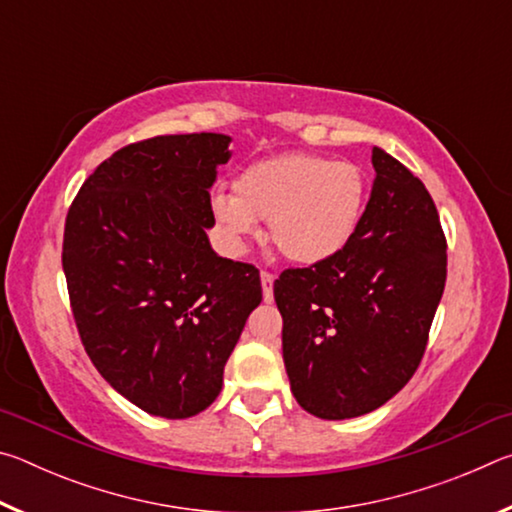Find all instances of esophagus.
Instances as JSON below:
<instances>
[{"label":"esophagus","mask_w":512,"mask_h":512,"mask_svg":"<svg viewBox=\"0 0 512 512\" xmlns=\"http://www.w3.org/2000/svg\"><path fill=\"white\" fill-rule=\"evenodd\" d=\"M262 289H264V302H273V282H275V275L262 271Z\"/></svg>","instance_id":"obj_1"}]
</instances>
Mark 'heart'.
Instances as JSON below:
<instances>
[{
  "instance_id": "obj_1",
  "label": "heart",
  "mask_w": 512,
  "mask_h": 512,
  "mask_svg": "<svg viewBox=\"0 0 512 512\" xmlns=\"http://www.w3.org/2000/svg\"><path fill=\"white\" fill-rule=\"evenodd\" d=\"M368 198L359 164L314 153H284L248 164L232 180V196L214 194L212 221L232 248L268 221V239L296 264L339 255L357 232Z\"/></svg>"
}]
</instances>
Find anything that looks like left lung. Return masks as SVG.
<instances>
[{"instance_id": "8db88e82", "label": "left lung", "mask_w": 512, "mask_h": 512, "mask_svg": "<svg viewBox=\"0 0 512 512\" xmlns=\"http://www.w3.org/2000/svg\"><path fill=\"white\" fill-rule=\"evenodd\" d=\"M370 201L348 246L273 284L291 393L348 420L400 393L418 370L447 280V241L424 185L372 149Z\"/></svg>"}]
</instances>
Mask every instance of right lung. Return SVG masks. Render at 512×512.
I'll return each instance as SVG.
<instances>
[{
	"label": "right lung",
	"mask_w": 512,
	"mask_h": 512,
	"mask_svg": "<svg viewBox=\"0 0 512 512\" xmlns=\"http://www.w3.org/2000/svg\"><path fill=\"white\" fill-rule=\"evenodd\" d=\"M221 133L160 135L103 160L65 219L63 271L85 352L142 411L183 420L223 386L225 361L262 302L253 264L216 255L210 187Z\"/></svg>",
	"instance_id": "1"
}]
</instances>
